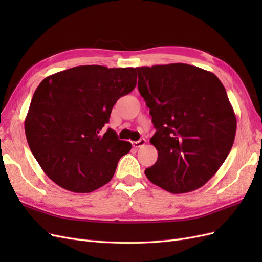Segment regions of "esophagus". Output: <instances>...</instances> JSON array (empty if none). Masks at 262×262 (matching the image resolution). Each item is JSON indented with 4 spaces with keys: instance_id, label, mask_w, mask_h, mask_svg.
I'll return each instance as SVG.
<instances>
[{
    "instance_id": "1",
    "label": "esophagus",
    "mask_w": 262,
    "mask_h": 262,
    "mask_svg": "<svg viewBox=\"0 0 262 262\" xmlns=\"http://www.w3.org/2000/svg\"><path fill=\"white\" fill-rule=\"evenodd\" d=\"M145 139H140L139 141H136V142H132V145H133V147H142V146H144L145 145Z\"/></svg>"
}]
</instances>
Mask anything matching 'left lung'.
Wrapping results in <instances>:
<instances>
[{"instance_id":"obj_1","label":"left lung","mask_w":262,"mask_h":262,"mask_svg":"<svg viewBox=\"0 0 262 262\" xmlns=\"http://www.w3.org/2000/svg\"><path fill=\"white\" fill-rule=\"evenodd\" d=\"M156 132L147 179L171 193L202 187L231 152L236 117L215 74L185 63L136 68Z\"/></svg>"}]
</instances>
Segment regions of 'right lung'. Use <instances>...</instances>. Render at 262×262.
<instances>
[{
    "mask_svg": "<svg viewBox=\"0 0 262 262\" xmlns=\"http://www.w3.org/2000/svg\"><path fill=\"white\" fill-rule=\"evenodd\" d=\"M137 85L134 68L81 66L39 84L25 119L31 153L55 184L87 193L113 178L132 147L104 130L116 101Z\"/></svg>",
    "mask_w": 262,
    "mask_h": 262,
    "instance_id": "right-lung-1",
    "label": "right lung"
}]
</instances>
